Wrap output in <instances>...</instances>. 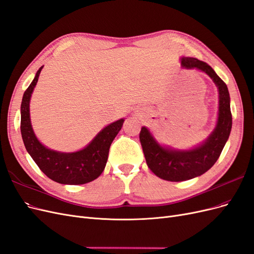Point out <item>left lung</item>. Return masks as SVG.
I'll return each instance as SVG.
<instances>
[{"label":"left lung","mask_w":254,"mask_h":254,"mask_svg":"<svg viewBox=\"0 0 254 254\" xmlns=\"http://www.w3.org/2000/svg\"><path fill=\"white\" fill-rule=\"evenodd\" d=\"M182 66L206 72L218 89V116L215 128L206 140L190 150H177L159 144L148 127H142L139 139L146 165L153 173L169 182H184L202 175L222 153L232 127L230 95L224 81L206 62L191 57L181 58Z\"/></svg>","instance_id":"1"}]
</instances>
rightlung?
<instances>
[{
  "instance_id": "1",
  "label": "right lung",
  "mask_w": 254,
  "mask_h": 254,
  "mask_svg": "<svg viewBox=\"0 0 254 254\" xmlns=\"http://www.w3.org/2000/svg\"><path fill=\"white\" fill-rule=\"evenodd\" d=\"M23 95L21 103V134L26 151L37 166L52 181L62 185H83L99 177L108 161L110 146L124 125L125 119H119L105 127L96 135L84 149L64 153L43 145L32 129L29 113L31 94L37 85L40 72Z\"/></svg>"
}]
</instances>
